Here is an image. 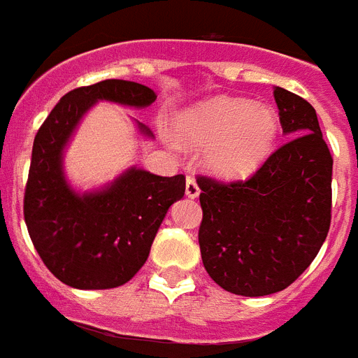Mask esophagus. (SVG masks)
I'll return each mask as SVG.
<instances>
[{"label": "esophagus", "mask_w": 358, "mask_h": 358, "mask_svg": "<svg viewBox=\"0 0 358 358\" xmlns=\"http://www.w3.org/2000/svg\"><path fill=\"white\" fill-rule=\"evenodd\" d=\"M199 194H201V189H199V185H197V182H195V179L188 177V179H186V197L195 199V197H199Z\"/></svg>", "instance_id": "esophagus-1"}]
</instances>
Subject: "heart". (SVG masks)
Returning <instances> with one entry per match:
<instances>
[{
  "mask_svg": "<svg viewBox=\"0 0 358 358\" xmlns=\"http://www.w3.org/2000/svg\"><path fill=\"white\" fill-rule=\"evenodd\" d=\"M276 110L242 98L217 96L188 107L176 118L177 141L189 150H202V166L218 179H248L273 152L278 136Z\"/></svg>",
  "mask_w": 358,
  "mask_h": 358,
  "instance_id": "1",
  "label": "heart"
}]
</instances>
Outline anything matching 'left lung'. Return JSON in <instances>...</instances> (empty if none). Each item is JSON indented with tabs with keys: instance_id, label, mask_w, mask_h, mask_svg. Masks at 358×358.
Here are the masks:
<instances>
[{
	"instance_id": "obj_1",
	"label": "left lung",
	"mask_w": 358,
	"mask_h": 358,
	"mask_svg": "<svg viewBox=\"0 0 358 358\" xmlns=\"http://www.w3.org/2000/svg\"><path fill=\"white\" fill-rule=\"evenodd\" d=\"M274 98L290 140L248 181L197 179L202 264L217 285L238 296L287 289L314 262L330 229L334 159L315 109L283 87Z\"/></svg>"
}]
</instances>
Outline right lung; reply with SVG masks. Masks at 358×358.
Here are the masks:
<instances>
[{"label": "right lung", "mask_w": 358, "mask_h": 358, "mask_svg": "<svg viewBox=\"0 0 358 358\" xmlns=\"http://www.w3.org/2000/svg\"><path fill=\"white\" fill-rule=\"evenodd\" d=\"M156 98L147 85L116 78L78 87L61 98L34 140L24 222L44 265L73 289H115L132 280L169 208L185 195V176L161 177L138 166L87 192L66 177V148L98 102L145 109ZM134 122L143 138L154 140L150 129Z\"/></svg>", "instance_id": "1"}]
</instances>
